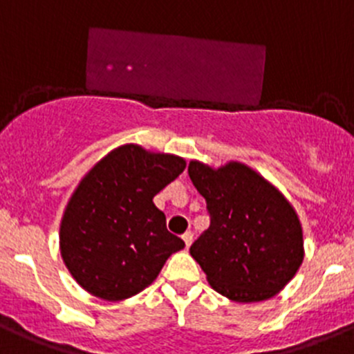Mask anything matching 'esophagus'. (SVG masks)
<instances>
[{
	"label": "esophagus",
	"mask_w": 354,
	"mask_h": 354,
	"mask_svg": "<svg viewBox=\"0 0 354 354\" xmlns=\"http://www.w3.org/2000/svg\"><path fill=\"white\" fill-rule=\"evenodd\" d=\"M181 239L185 241V246H190V244H192V241H194V234L190 232V230H187V232L183 234V236H181Z\"/></svg>",
	"instance_id": "1"
}]
</instances>
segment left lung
I'll return each mask as SVG.
<instances>
[{
    "instance_id": "left-lung-1",
    "label": "left lung",
    "mask_w": 354,
    "mask_h": 354,
    "mask_svg": "<svg viewBox=\"0 0 354 354\" xmlns=\"http://www.w3.org/2000/svg\"><path fill=\"white\" fill-rule=\"evenodd\" d=\"M188 176L209 213V227L190 246L209 285L236 302L285 288L304 259L302 227L288 201L239 162L211 169L192 160Z\"/></svg>"
}]
</instances>
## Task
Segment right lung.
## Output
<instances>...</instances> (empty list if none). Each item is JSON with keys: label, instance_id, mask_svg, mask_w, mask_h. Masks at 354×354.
<instances>
[{"label": "right lung", "instance_id": "1", "mask_svg": "<svg viewBox=\"0 0 354 354\" xmlns=\"http://www.w3.org/2000/svg\"><path fill=\"white\" fill-rule=\"evenodd\" d=\"M183 169V158L125 145L88 171L61 222L62 260L82 288L122 300L153 283L185 246L153 197Z\"/></svg>", "mask_w": 354, "mask_h": 354}]
</instances>
